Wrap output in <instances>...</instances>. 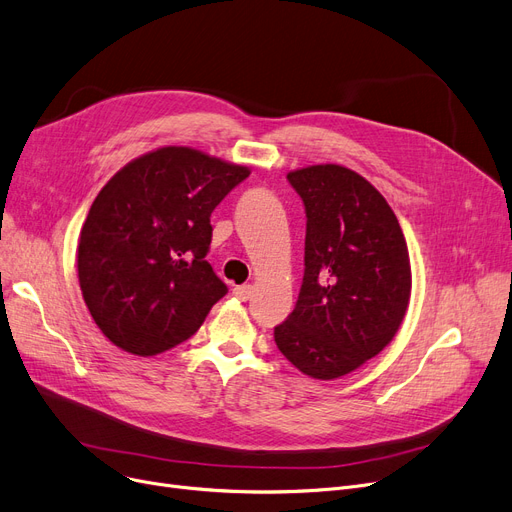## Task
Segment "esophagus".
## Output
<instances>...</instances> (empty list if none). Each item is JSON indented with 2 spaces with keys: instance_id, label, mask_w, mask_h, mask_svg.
<instances>
[{
  "instance_id": "obj_1",
  "label": "esophagus",
  "mask_w": 512,
  "mask_h": 512,
  "mask_svg": "<svg viewBox=\"0 0 512 512\" xmlns=\"http://www.w3.org/2000/svg\"><path fill=\"white\" fill-rule=\"evenodd\" d=\"M253 286L251 284H242V286H234L232 288V294L236 299H240V301H249L251 297H253Z\"/></svg>"
}]
</instances>
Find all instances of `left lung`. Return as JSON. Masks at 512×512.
I'll return each mask as SVG.
<instances>
[{"instance_id": "obj_1", "label": "left lung", "mask_w": 512, "mask_h": 512, "mask_svg": "<svg viewBox=\"0 0 512 512\" xmlns=\"http://www.w3.org/2000/svg\"><path fill=\"white\" fill-rule=\"evenodd\" d=\"M286 180L305 205V274L274 340L299 371L334 380L394 338L411 294L407 242L386 199L357 172L326 164Z\"/></svg>"}]
</instances>
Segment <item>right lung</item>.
<instances>
[{
	"mask_svg": "<svg viewBox=\"0 0 512 512\" xmlns=\"http://www.w3.org/2000/svg\"><path fill=\"white\" fill-rule=\"evenodd\" d=\"M249 170L188 147L130 161L80 230L78 282L99 330L153 357L191 338L228 292L205 259L209 218Z\"/></svg>",
	"mask_w": 512,
	"mask_h": 512,
	"instance_id": "1",
	"label": "right lung"
}]
</instances>
